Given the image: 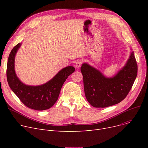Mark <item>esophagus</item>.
Segmentation results:
<instances>
[{
    "mask_svg": "<svg viewBox=\"0 0 148 148\" xmlns=\"http://www.w3.org/2000/svg\"><path fill=\"white\" fill-rule=\"evenodd\" d=\"M82 63H83V62L81 60H77L75 62V67H76V68H79L81 66V65H82Z\"/></svg>",
    "mask_w": 148,
    "mask_h": 148,
    "instance_id": "obj_1",
    "label": "esophagus"
}]
</instances>
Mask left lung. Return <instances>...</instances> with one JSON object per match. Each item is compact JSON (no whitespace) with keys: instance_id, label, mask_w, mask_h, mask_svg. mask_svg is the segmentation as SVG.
Segmentation results:
<instances>
[{"instance_id":"8db88e82","label":"left lung","mask_w":148,"mask_h":148,"mask_svg":"<svg viewBox=\"0 0 148 148\" xmlns=\"http://www.w3.org/2000/svg\"><path fill=\"white\" fill-rule=\"evenodd\" d=\"M84 94L95 107H107L121 102L130 91L137 74V64L132 52L127 63L112 78H106L87 64L81 67Z\"/></svg>"}]
</instances>
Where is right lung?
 Wrapping results in <instances>:
<instances>
[{
    "instance_id": "right-lung-1",
    "label": "right lung",
    "mask_w": 148,
    "mask_h": 148,
    "mask_svg": "<svg viewBox=\"0 0 148 148\" xmlns=\"http://www.w3.org/2000/svg\"><path fill=\"white\" fill-rule=\"evenodd\" d=\"M20 45L18 43L14 47L8 59V83L14 94L27 107L36 110L49 109L57 101L62 85L68 77L74 72L75 68L69 66L62 69L51 80L41 86L25 85L18 79L14 70L15 56Z\"/></svg>"
}]
</instances>
